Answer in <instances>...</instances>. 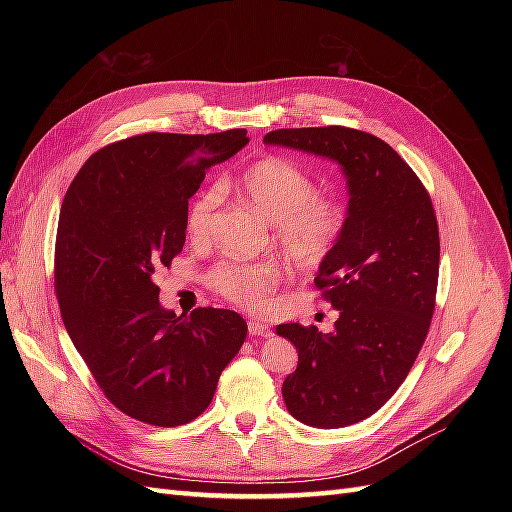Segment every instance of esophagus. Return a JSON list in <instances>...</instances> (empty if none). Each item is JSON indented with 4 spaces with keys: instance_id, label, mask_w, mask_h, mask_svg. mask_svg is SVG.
Masks as SVG:
<instances>
[{
    "instance_id": "1",
    "label": "esophagus",
    "mask_w": 512,
    "mask_h": 512,
    "mask_svg": "<svg viewBox=\"0 0 512 512\" xmlns=\"http://www.w3.org/2000/svg\"><path fill=\"white\" fill-rule=\"evenodd\" d=\"M247 331H250V335H252V337H262V339L273 335V331H271L269 324H265V322H258V320H250V324H247Z\"/></svg>"
}]
</instances>
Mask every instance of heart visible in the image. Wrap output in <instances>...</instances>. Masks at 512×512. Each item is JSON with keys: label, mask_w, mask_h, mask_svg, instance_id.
<instances>
[{"label": "heart", "mask_w": 512, "mask_h": 512, "mask_svg": "<svg viewBox=\"0 0 512 512\" xmlns=\"http://www.w3.org/2000/svg\"><path fill=\"white\" fill-rule=\"evenodd\" d=\"M239 190L245 203L275 224L277 243L301 267L327 260L344 237L348 207L342 198L318 194L316 179L297 162L267 156L245 168ZM224 185L200 192L185 213V230L196 241L209 237L213 215L222 205ZM282 269L273 262L222 260L209 273L211 288L226 301L250 312H262L280 286Z\"/></svg>", "instance_id": "heart-1"}]
</instances>
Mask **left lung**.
<instances>
[{"instance_id": "obj_1", "label": "left lung", "mask_w": 512, "mask_h": 512, "mask_svg": "<svg viewBox=\"0 0 512 512\" xmlns=\"http://www.w3.org/2000/svg\"><path fill=\"white\" fill-rule=\"evenodd\" d=\"M265 143L333 160L346 177L348 226L314 280L339 312L335 329L290 322L275 333L299 352L282 384L288 412L318 429L354 425L391 399L427 337L440 267L436 213L414 170L374 134L292 128Z\"/></svg>"}]
</instances>
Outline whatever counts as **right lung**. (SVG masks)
I'll use <instances>...</instances> for the list:
<instances>
[{"instance_id":"right-lung-1","label":"right lung","mask_w":512,"mask_h":512,"mask_svg":"<svg viewBox=\"0 0 512 512\" xmlns=\"http://www.w3.org/2000/svg\"><path fill=\"white\" fill-rule=\"evenodd\" d=\"M247 130L151 132L91 156L61 203L55 245L59 312L111 404L158 427L211 404L247 322L230 309L177 316L153 282L185 243L188 200L205 170L243 149Z\"/></svg>"}]
</instances>
